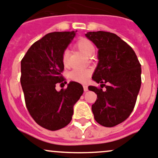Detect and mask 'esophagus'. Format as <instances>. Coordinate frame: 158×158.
I'll use <instances>...</instances> for the list:
<instances>
[{"label":"esophagus","instance_id":"1","mask_svg":"<svg viewBox=\"0 0 158 158\" xmlns=\"http://www.w3.org/2000/svg\"><path fill=\"white\" fill-rule=\"evenodd\" d=\"M83 89H84V92H87V91H88V85H83Z\"/></svg>","mask_w":158,"mask_h":158}]
</instances>
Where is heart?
Masks as SVG:
<instances>
[{
    "label": "heart",
    "mask_w": 158,
    "mask_h": 158,
    "mask_svg": "<svg viewBox=\"0 0 158 158\" xmlns=\"http://www.w3.org/2000/svg\"><path fill=\"white\" fill-rule=\"evenodd\" d=\"M76 47L78 49L86 56H91L94 53L95 48L93 43L89 39L81 38L76 42ZM69 52L67 51L64 52L62 55V63L65 66L68 65ZM91 70L88 69H75L70 73V78L73 80L79 82H85L91 76Z\"/></svg>",
    "instance_id": "1"
}]
</instances>
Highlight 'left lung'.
I'll return each mask as SVG.
<instances>
[{
  "label": "left lung",
  "mask_w": 158,
  "mask_h": 158,
  "mask_svg": "<svg viewBox=\"0 0 158 158\" xmlns=\"http://www.w3.org/2000/svg\"><path fill=\"white\" fill-rule=\"evenodd\" d=\"M85 35L98 48L99 61L92 79L106 87L89 86L97 95L92 111L98 123L115 127L134 110L141 85V65L133 48L115 34L99 31Z\"/></svg>",
  "instance_id": "1"
}]
</instances>
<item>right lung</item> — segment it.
<instances>
[{
	"label": "right lung",
	"instance_id": "1",
	"mask_svg": "<svg viewBox=\"0 0 158 158\" xmlns=\"http://www.w3.org/2000/svg\"><path fill=\"white\" fill-rule=\"evenodd\" d=\"M76 31L47 34L30 47L21 62V84L27 110L38 125L49 131L70 123L74 105L83 93L82 85L76 82H70L65 89H56V84L65 80L61 76L62 55Z\"/></svg>",
	"mask_w": 158,
	"mask_h": 158
}]
</instances>
